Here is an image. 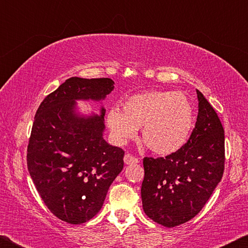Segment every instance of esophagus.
Listing matches in <instances>:
<instances>
[{
	"mask_svg": "<svg viewBox=\"0 0 248 248\" xmlns=\"http://www.w3.org/2000/svg\"><path fill=\"white\" fill-rule=\"evenodd\" d=\"M124 161L125 164H137V163L139 162V159H138L136 156H133V155L127 153L124 155Z\"/></svg>",
	"mask_w": 248,
	"mask_h": 248,
	"instance_id": "34e87169",
	"label": "esophagus"
}]
</instances>
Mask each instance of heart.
<instances>
[{"label": "heart", "mask_w": 248, "mask_h": 248, "mask_svg": "<svg viewBox=\"0 0 248 248\" xmlns=\"http://www.w3.org/2000/svg\"><path fill=\"white\" fill-rule=\"evenodd\" d=\"M192 124V106L180 92L153 91L130 96L123 104V111L111 108L106 114V124L117 144L136 138L141 128L146 146L163 155L184 146Z\"/></svg>", "instance_id": "1"}]
</instances>
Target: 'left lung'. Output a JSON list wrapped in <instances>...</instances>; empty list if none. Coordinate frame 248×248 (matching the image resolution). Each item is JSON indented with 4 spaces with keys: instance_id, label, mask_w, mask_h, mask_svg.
<instances>
[{
    "instance_id": "left-lung-1",
    "label": "left lung",
    "mask_w": 248,
    "mask_h": 248,
    "mask_svg": "<svg viewBox=\"0 0 248 248\" xmlns=\"http://www.w3.org/2000/svg\"><path fill=\"white\" fill-rule=\"evenodd\" d=\"M198 116L190 138L165 157H144L142 205L150 219L174 228L204 207L224 171V129L213 107L197 90Z\"/></svg>"
}]
</instances>
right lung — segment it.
<instances>
[{"mask_svg": "<svg viewBox=\"0 0 248 248\" xmlns=\"http://www.w3.org/2000/svg\"><path fill=\"white\" fill-rule=\"evenodd\" d=\"M111 78H70L49 94L33 120L27 167L45 204L58 219L81 224L97 215L124 169V151L105 141L104 116H84L77 100L104 99Z\"/></svg>", "mask_w": 248, "mask_h": 248, "instance_id": "obj_1", "label": "right lung"}]
</instances>
